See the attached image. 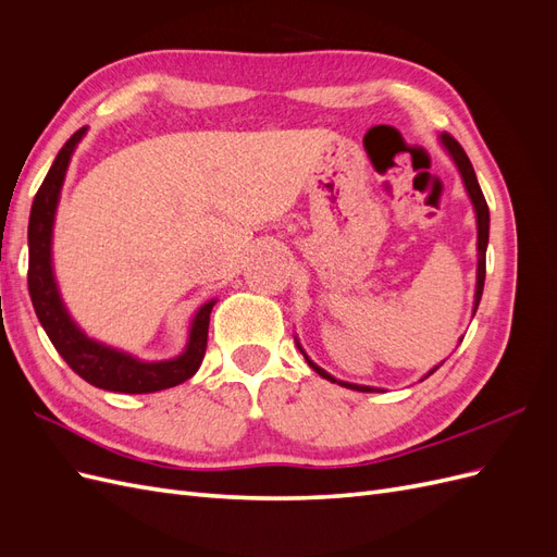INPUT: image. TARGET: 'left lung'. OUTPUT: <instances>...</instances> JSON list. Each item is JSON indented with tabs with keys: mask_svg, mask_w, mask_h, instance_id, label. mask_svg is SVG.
I'll list each match as a JSON object with an SVG mask.
<instances>
[{
	"mask_svg": "<svg viewBox=\"0 0 557 557\" xmlns=\"http://www.w3.org/2000/svg\"><path fill=\"white\" fill-rule=\"evenodd\" d=\"M440 144L444 146V150L448 153V158L453 160V164L458 166V172H460V178H462V185H465V190H467V197L471 199V207H474V215H476V290H474V309H471V315L476 313V309H479V301H481V295H483V283H485V248H487V237H491V211H487V205H485V197H483V193H481V185H479V181H476V174H474V166H471V162H469V158H467V153L462 150V146L455 141L450 134H440ZM460 342H462V336H460ZM295 344H297V348H299V352L301 356H305V360H307V364L313 369L315 374H320L323 379H327L330 383H339V385H344V387H350V391H358V393H383L381 387H372V385H358V383H348V381H342V379H334L332 374H327L323 367H318L309 356H307V350L301 348V344L297 342V336H295ZM444 362H440L436 367H432L430 372L423 376V379H428V376H432L436 369H440ZM420 379V381H423Z\"/></svg>",
	"mask_w": 557,
	"mask_h": 557,
	"instance_id": "1",
	"label": "left lung"
}]
</instances>
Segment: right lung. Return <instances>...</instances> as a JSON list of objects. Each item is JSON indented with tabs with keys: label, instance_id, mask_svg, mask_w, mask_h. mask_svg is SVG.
Returning <instances> with one entry per match:
<instances>
[{
	"label": "right lung",
	"instance_id": "obj_1",
	"mask_svg": "<svg viewBox=\"0 0 557 557\" xmlns=\"http://www.w3.org/2000/svg\"><path fill=\"white\" fill-rule=\"evenodd\" d=\"M88 127H81L72 134V139L62 146L55 162L41 183V188L32 201L27 246H29V269H27V288L32 305H35L37 318L46 330L50 344L64 358L74 372L95 387L111 393L146 395L174 387L197 374L205 360L207 339H209V318L215 299L207 301L197 309L188 332V344L170 360H139L132 352L107 346L92 339L83 332L76 320L66 311L53 269V227L55 213L60 205V193L64 185L66 170L76 146L86 137Z\"/></svg>",
	"mask_w": 557,
	"mask_h": 557
}]
</instances>
